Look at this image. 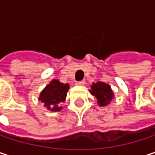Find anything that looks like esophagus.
<instances>
[{"label":"esophagus","mask_w":155,"mask_h":155,"mask_svg":"<svg viewBox=\"0 0 155 155\" xmlns=\"http://www.w3.org/2000/svg\"><path fill=\"white\" fill-rule=\"evenodd\" d=\"M85 82H86V81H85L84 80H82V81H77V82H76V84H77V85H84V84H85Z\"/></svg>","instance_id":"esophagus-1"}]
</instances>
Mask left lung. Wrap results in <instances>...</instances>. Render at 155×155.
<instances>
[{
	"label": "left lung",
	"mask_w": 155,
	"mask_h": 155,
	"mask_svg": "<svg viewBox=\"0 0 155 155\" xmlns=\"http://www.w3.org/2000/svg\"><path fill=\"white\" fill-rule=\"evenodd\" d=\"M90 91L92 95L96 97L100 106H105L107 104H109L110 101L113 99L114 96L110 86L102 81L92 83L91 90Z\"/></svg>",
	"instance_id": "1"
}]
</instances>
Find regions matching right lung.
I'll return each instance as SVG.
<instances>
[{"label":"right lung","mask_w":155,"mask_h":155,"mask_svg":"<svg viewBox=\"0 0 155 155\" xmlns=\"http://www.w3.org/2000/svg\"><path fill=\"white\" fill-rule=\"evenodd\" d=\"M68 90V83L64 84L57 80H53L40 93L39 101L44 103L47 109L59 111L62 108L60 104L64 102Z\"/></svg>","instance_id":"1"}]
</instances>
